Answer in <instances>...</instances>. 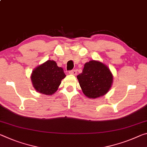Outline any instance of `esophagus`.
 Here are the masks:
<instances>
[{"label":"esophagus","instance_id":"34e87169","mask_svg":"<svg viewBox=\"0 0 147 147\" xmlns=\"http://www.w3.org/2000/svg\"><path fill=\"white\" fill-rule=\"evenodd\" d=\"M70 74H73V75H76V74H77V71L75 69L74 70H72V71H70L69 73Z\"/></svg>","mask_w":147,"mask_h":147}]
</instances>
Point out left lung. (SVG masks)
<instances>
[{
	"label": "left lung",
	"mask_w": 147,
	"mask_h": 147,
	"mask_svg": "<svg viewBox=\"0 0 147 147\" xmlns=\"http://www.w3.org/2000/svg\"><path fill=\"white\" fill-rule=\"evenodd\" d=\"M77 78L84 94L92 99L105 95L113 82V76L109 67L95 60L86 63Z\"/></svg>",
	"instance_id": "8db88e82"
}]
</instances>
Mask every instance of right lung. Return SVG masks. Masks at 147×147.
Segmentation results:
<instances>
[{"label":"right lung","mask_w":147,"mask_h":147,"mask_svg":"<svg viewBox=\"0 0 147 147\" xmlns=\"http://www.w3.org/2000/svg\"><path fill=\"white\" fill-rule=\"evenodd\" d=\"M65 76L63 69L58 67L56 62L48 60L32 71L31 78L37 92L45 95H52L57 90Z\"/></svg>","instance_id":"obj_1"}]
</instances>
